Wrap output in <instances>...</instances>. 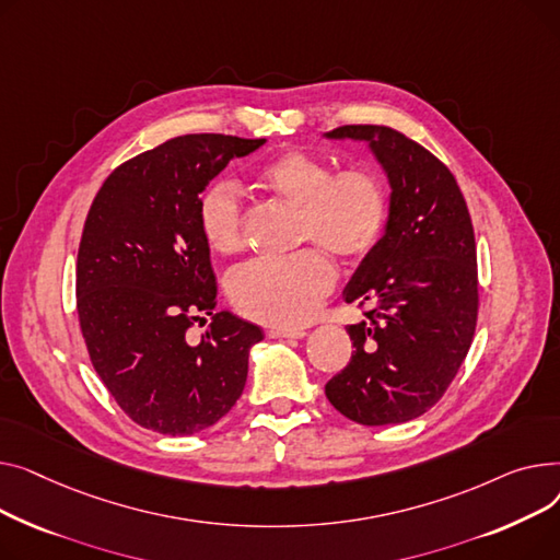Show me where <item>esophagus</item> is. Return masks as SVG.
Instances as JSON below:
<instances>
[{
  "label": "esophagus",
  "instance_id": "1",
  "mask_svg": "<svg viewBox=\"0 0 560 560\" xmlns=\"http://www.w3.org/2000/svg\"><path fill=\"white\" fill-rule=\"evenodd\" d=\"M267 335L271 339H303V337H307V332L301 330V327H269Z\"/></svg>",
  "mask_w": 560,
  "mask_h": 560
}]
</instances>
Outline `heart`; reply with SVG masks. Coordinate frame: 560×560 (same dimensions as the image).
Segmentation results:
<instances>
[{
    "mask_svg": "<svg viewBox=\"0 0 560 560\" xmlns=\"http://www.w3.org/2000/svg\"><path fill=\"white\" fill-rule=\"evenodd\" d=\"M255 178L259 187L299 208V244H318L348 261L364 259L377 248L388 221V194L375 172L366 167L335 172L327 158L289 149L261 164ZM196 217L214 253L244 250V217L233 183L210 185L196 206ZM320 248L259 259L240 269L230 278V299L244 316L259 323L273 327L307 323L337 280L335 261Z\"/></svg>",
    "mask_w": 560,
    "mask_h": 560,
    "instance_id": "b5f03b06",
    "label": "heart"
}]
</instances>
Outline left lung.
<instances>
[{
	"instance_id": "obj_1",
	"label": "left lung",
	"mask_w": 560,
	"mask_h": 560,
	"mask_svg": "<svg viewBox=\"0 0 560 560\" xmlns=\"http://www.w3.org/2000/svg\"><path fill=\"white\" fill-rule=\"evenodd\" d=\"M325 138L369 142L390 185L384 235L343 289L369 320L348 325L354 352L325 396L359 424L407 422L443 398L475 337L470 212L452 172L400 130L350 124Z\"/></svg>"
}]
</instances>
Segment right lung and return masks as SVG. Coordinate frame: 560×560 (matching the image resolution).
Returning a JSON list of instances; mask_svg holds the SVG:
<instances>
[{
  "label": "right lung",
  "mask_w": 560,
  "mask_h": 560,
  "mask_svg": "<svg viewBox=\"0 0 560 560\" xmlns=\"http://www.w3.org/2000/svg\"><path fill=\"white\" fill-rule=\"evenodd\" d=\"M267 140L196 133L167 140L104 180L77 259V312L90 361L121 411L189 436L240 400L257 325L214 312L217 278L196 217L208 183ZM213 316L205 337L186 330Z\"/></svg>",
  "instance_id": "add662e5"
}]
</instances>
